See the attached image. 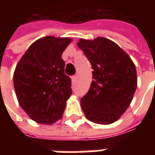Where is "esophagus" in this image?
Listing matches in <instances>:
<instances>
[{"instance_id": "34e87169", "label": "esophagus", "mask_w": 155, "mask_h": 155, "mask_svg": "<svg viewBox=\"0 0 155 155\" xmlns=\"http://www.w3.org/2000/svg\"><path fill=\"white\" fill-rule=\"evenodd\" d=\"M71 80H72V82H75L76 80H77V75H76V74L73 75V76L71 77Z\"/></svg>"}]
</instances>
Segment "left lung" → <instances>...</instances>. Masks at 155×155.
I'll return each mask as SVG.
<instances>
[{"instance_id":"left-lung-1","label":"left lung","mask_w":155,"mask_h":155,"mask_svg":"<svg viewBox=\"0 0 155 155\" xmlns=\"http://www.w3.org/2000/svg\"><path fill=\"white\" fill-rule=\"evenodd\" d=\"M77 45L94 70L90 90L81 100L82 110L91 122L114 123L133 99L137 87L135 65L126 52L109 39H81Z\"/></svg>"}]
</instances>
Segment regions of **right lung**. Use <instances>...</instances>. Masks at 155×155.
<instances>
[{
	"label": "right lung",
	"mask_w": 155,
	"mask_h": 155,
	"mask_svg": "<svg viewBox=\"0 0 155 155\" xmlns=\"http://www.w3.org/2000/svg\"><path fill=\"white\" fill-rule=\"evenodd\" d=\"M71 41L51 35L39 39L15 67L13 81L19 104L37 123L51 124L62 118L72 91L61 56Z\"/></svg>",
	"instance_id": "right-lung-1"
}]
</instances>
